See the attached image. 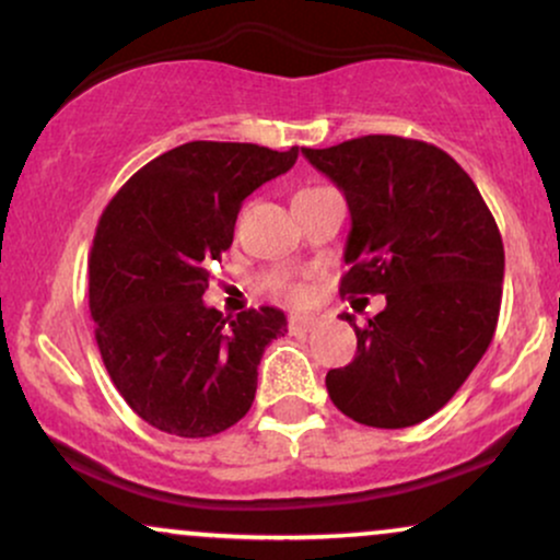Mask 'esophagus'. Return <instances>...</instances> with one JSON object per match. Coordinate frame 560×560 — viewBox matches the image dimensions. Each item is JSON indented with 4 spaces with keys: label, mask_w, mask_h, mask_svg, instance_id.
I'll return each instance as SVG.
<instances>
[{
    "label": "esophagus",
    "mask_w": 560,
    "mask_h": 560,
    "mask_svg": "<svg viewBox=\"0 0 560 560\" xmlns=\"http://www.w3.org/2000/svg\"><path fill=\"white\" fill-rule=\"evenodd\" d=\"M313 326H316V318H313V316H292V318H289V331H292V334L311 331Z\"/></svg>",
    "instance_id": "obj_1"
}]
</instances>
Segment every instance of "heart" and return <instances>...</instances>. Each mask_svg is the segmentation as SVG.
<instances>
[{
	"label": "heart",
	"instance_id": "obj_1",
	"mask_svg": "<svg viewBox=\"0 0 560 560\" xmlns=\"http://www.w3.org/2000/svg\"><path fill=\"white\" fill-rule=\"evenodd\" d=\"M284 294H287V298H292V300H302V298H305V289L298 287V284H287Z\"/></svg>",
	"mask_w": 560,
	"mask_h": 560
}]
</instances>
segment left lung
Here are the masks:
<instances>
[{
    "mask_svg": "<svg viewBox=\"0 0 560 560\" xmlns=\"http://www.w3.org/2000/svg\"><path fill=\"white\" fill-rule=\"evenodd\" d=\"M302 155L350 208L339 292L387 298L363 326L342 313L358 352L326 374V389L352 421L413 427L460 389L492 342L505 273L498 223L471 176L427 141L371 133Z\"/></svg>",
    "mask_w": 560,
    "mask_h": 560,
    "instance_id": "left-lung-1",
    "label": "left lung"
}]
</instances>
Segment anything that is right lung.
Masks as SVG:
<instances>
[{
	"mask_svg": "<svg viewBox=\"0 0 560 560\" xmlns=\"http://www.w3.org/2000/svg\"><path fill=\"white\" fill-rule=\"evenodd\" d=\"M287 152L189 141L133 173L96 223L89 311L107 374L131 410L176 436L244 419L262 350L284 337L276 307L223 318L202 302L210 262L234 242L244 197L287 173Z\"/></svg>",
	"mask_w": 560,
	"mask_h": 560,
	"instance_id": "add662e5",
	"label": "right lung"
}]
</instances>
